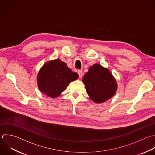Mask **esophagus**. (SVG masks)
I'll return each instance as SVG.
<instances>
[{
	"mask_svg": "<svg viewBox=\"0 0 155 155\" xmlns=\"http://www.w3.org/2000/svg\"><path fill=\"white\" fill-rule=\"evenodd\" d=\"M78 73L79 74V77L80 78H81L82 77V74H83V71L82 70H78Z\"/></svg>",
	"mask_w": 155,
	"mask_h": 155,
	"instance_id": "34e87169",
	"label": "esophagus"
}]
</instances>
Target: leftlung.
Masks as SVG:
<instances>
[{
  "label": "left lung",
  "instance_id": "left-lung-1",
  "mask_svg": "<svg viewBox=\"0 0 155 155\" xmlns=\"http://www.w3.org/2000/svg\"><path fill=\"white\" fill-rule=\"evenodd\" d=\"M87 94L96 103L105 102L116 93V82L110 71L99 64L89 68L83 78Z\"/></svg>",
  "mask_w": 155,
  "mask_h": 155
}]
</instances>
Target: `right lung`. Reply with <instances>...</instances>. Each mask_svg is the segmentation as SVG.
<instances>
[{"label":"right lung","mask_w":155,"mask_h":155,"mask_svg":"<svg viewBox=\"0 0 155 155\" xmlns=\"http://www.w3.org/2000/svg\"><path fill=\"white\" fill-rule=\"evenodd\" d=\"M78 77V74L73 72L65 62L56 59L47 62L40 70L38 76V87L42 93L54 98L59 96Z\"/></svg>","instance_id":"right-lung-1"}]
</instances>
